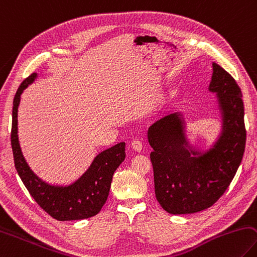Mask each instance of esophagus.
I'll use <instances>...</instances> for the list:
<instances>
[{
	"label": "esophagus",
	"instance_id": "1",
	"mask_svg": "<svg viewBox=\"0 0 257 257\" xmlns=\"http://www.w3.org/2000/svg\"><path fill=\"white\" fill-rule=\"evenodd\" d=\"M132 147L134 151L141 152L143 149V142L139 141V139H135V141L132 143Z\"/></svg>",
	"mask_w": 257,
	"mask_h": 257
}]
</instances>
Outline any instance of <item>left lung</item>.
<instances>
[{
  "label": "left lung",
  "mask_w": 257,
  "mask_h": 257,
  "mask_svg": "<svg viewBox=\"0 0 257 257\" xmlns=\"http://www.w3.org/2000/svg\"><path fill=\"white\" fill-rule=\"evenodd\" d=\"M209 91L217 93L222 130L209 151L189 146L179 112L148 129L157 201L172 214L202 211L216 203L231 183L245 152L246 129L241 91L229 73L212 64Z\"/></svg>",
  "instance_id": "left-lung-1"
}]
</instances>
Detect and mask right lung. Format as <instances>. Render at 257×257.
I'll return each instance as SVG.
<instances>
[{
  "label": "right lung",
  "instance_id": "add662e5",
  "mask_svg": "<svg viewBox=\"0 0 257 257\" xmlns=\"http://www.w3.org/2000/svg\"><path fill=\"white\" fill-rule=\"evenodd\" d=\"M36 77L37 73L27 77L13 100L11 145L18 174L40 208L57 220H80L95 216L108 199L113 173L124 160L125 144L119 143L100 153L85 173L71 185L56 186L41 181L27 164L18 138V108L21 94Z\"/></svg>",
  "mask_w": 257,
  "mask_h": 257
}]
</instances>
